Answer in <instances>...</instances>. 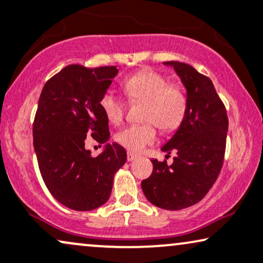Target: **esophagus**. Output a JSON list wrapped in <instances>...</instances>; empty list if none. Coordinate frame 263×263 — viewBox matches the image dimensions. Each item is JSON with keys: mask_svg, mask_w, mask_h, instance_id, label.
<instances>
[{"mask_svg": "<svg viewBox=\"0 0 263 263\" xmlns=\"http://www.w3.org/2000/svg\"><path fill=\"white\" fill-rule=\"evenodd\" d=\"M135 159H137V154H134V153L128 152L127 153V161H134Z\"/></svg>", "mask_w": 263, "mask_h": 263, "instance_id": "34e87169", "label": "esophagus"}]
</instances>
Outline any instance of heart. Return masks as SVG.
Listing matches in <instances>:
<instances>
[{"instance_id":"1","label":"heart","mask_w":263,"mask_h":263,"mask_svg":"<svg viewBox=\"0 0 263 263\" xmlns=\"http://www.w3.org/2000/svg\"><path fill=\"white\" fill-rule=\"evenodd\" d=\"M124 89L129 101L143 102L142 124L126 126L115 135V141L129 152L138 153L156 138L155 125L162 132L177 129L188 111V99L183 89L170 85L164 75L153 70H141L124 81ZM109 122L122 121L125 102L114 92L107 91L99 101Z\"/></svg>"}]
</instances>
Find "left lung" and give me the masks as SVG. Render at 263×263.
<instances>
[{"mask_svg": "<svg viewBox=\"0 0 263 263\" xmlns=\"http://www.w3.org/2000/svg\"><path fill=\"white\" fill-rule=\"evenodd\" d=\"M174 66L187 89L188 111L162 152H176L172 165L153 159V172L142 181L145 198L165 210H181L208 194L223 165L228 131L227 110L214 84L192 65L165 62Z\"/></svg>", "mask_w": 263, "mask_h": 263, "instance_id": "1", "label": "left lung"}]
</instances>
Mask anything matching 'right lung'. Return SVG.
I'll return each mask as SVG.
<instances>
[{"label": "right lung", "mask_w": 263, "mask_h": 263, "mask_svg": "<svg viewBox=\"0 0 263 263\" xmlns=\"http://www.w3.org/2000/svg\"><path fill=\"white\" fill-rule=\"evenodd\" d=\"M119 70L71 64L43 86L32 136L39 168L49 193L66 208L95 210L108 201L115 172L127 154L118 143L93 158L85 148L87 135L98 143L110 137L99 101Z\"/></svg>", "instance_id": "add662e5"}]
</instances>
